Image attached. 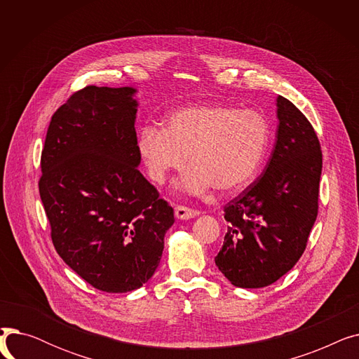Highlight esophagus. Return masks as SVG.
Wrapping results in <instances>:
<instances>
[{
    "instance_id": "esophagus-1",
    "label": "esophagus",
    "mask_w": 359,
    "mask_h": 359,
    "mask_svg": "<svg viewBox=\"0 0 359 359\" xmlns=\"http://www.w3.org/2000/svg\"><path fill=\"white\" fill-rule=\"evenodd\" d=\"M199 212L196 210L192 208H187V206L183 205H177L175 208V215L177 219H191L194 217H196Z\"/></svg>"
}]
</instances>
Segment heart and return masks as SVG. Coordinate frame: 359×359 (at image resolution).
I'll return each mask as SVG.
<instances>
[{
    "mask_svg": "<svg viewBox=\"0 0 359 359\" xmlns=\"http://www.w3.org/2000/svg\"><path fill=\"white\" fill-rule=\"evenodd\" d=\"M269 121L257 110L225 103L186 106L170 113L164 129L145 125L138 132V153L149 177L163 183L192 165L182 186L189 192L210 187L234 194L259 175L271 145Z\"/></svg>",
    "mask_w": 359,
    "mask_h": 359,
    "instance_id": "b5f03b06",
    "label": "heart"
}]
</instances>
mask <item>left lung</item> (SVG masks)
<instances>
[{"label":"left lung","mask_w":359,"mask_h":359,"mask_svg":"<svg viewBox=\"0 0 359 359\" xmlns=\"http://www.w3.org/2000/svg\"><path fill=\"white\" fill-rule=\"evenodd\" d=\"M276 106V142L265 170L224 206L229 227L215 263L240 288L268 287L291 271L317 218L320 141L294 103L278 96Z\"/></svg>","instance_id":"obj_1"}]
</instances>
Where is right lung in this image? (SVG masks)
Segmentation results:
<instances>
[{
	"mask_svg": "<svg viewBox=\"0 0 359 359\" xmlns=\"http://www.w3.org/2000/svg\"><path fill=\"white\" fill-rule=\"evenodd\" d=\"M132 87L87 86L50 119L39 194L55 250L94 288L128 292L154 275L173 208L138 170Z\"/></svg>",
	"mask_w": 359,
	"mask_h": 359,
	"instance_id": "right-lung-1",
	"label": "right lung"
}]
</instances>
